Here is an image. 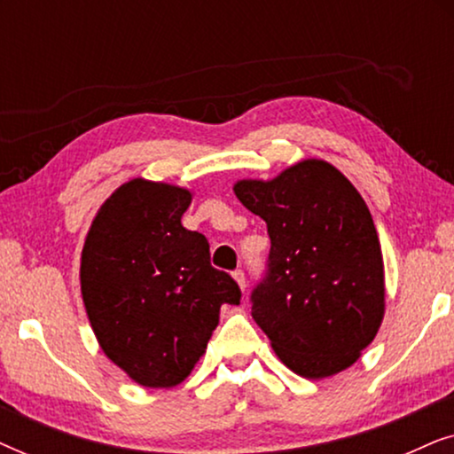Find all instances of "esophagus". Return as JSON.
<instances>
[{
  "instance_id": "obj_1",
  "label": "esophagus",
  "mask_w": 454,
  "mask_h": 454,
  "mask_svg": "<svg viewBox=\"0 0 454 454\" xmlns=\"http://www.w3.org/2000/svg\"><path fill=\"white\" fill-rule=\"evenodd\" d=\"M233 278H235V281H238V285L241 287V291H246V272L241 270V269L233 270Z\"/></svg>"
}]
</instances>
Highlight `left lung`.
Masks as SVG:
<instances>
[{"mask_svg":"<svg viewBox=\"0 0 454 454\" xmlns=\"http://www.w3.org/2000/svg\"><path fill=\"white\" fill-rule=\"evenodd\" d=\"M233 190L269 229L266 272L250 301L278 359L303 378L349 368L384 316L380 241L364 198L316 159Z\"/></svg>","mask_w":454,"mask_h":454,"instance_id":"obj_1","label":"left lung"}]
</instances>
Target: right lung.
Listing matches in <instances>:
<instances>
[{
    "instance_id": "add662e5",
    "label": "right lung",
    "mask_w": 454,
    "mask_h": 454,
    "mask_svg": "<svg viewBox=\"0 0 454 454\" xmlns=\"http://www.w3.org/2000/svg\"><path fill=\"white\" fill-rule=\"evenodd\" d=\"M192 194L132 179L107 198L86 235L80 289L98 345L142 387L169 388L190 374L239 303L233 277L210 264L208 239L182 225Z\"/></svg>"
}]
</instances>
